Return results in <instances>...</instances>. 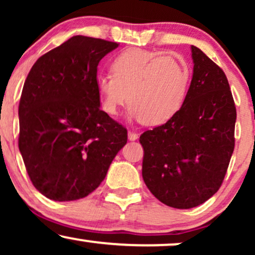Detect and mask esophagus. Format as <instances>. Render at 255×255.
<instances>
[{
  "label": "esophagus",
  "instance_id": "1",
  "mask_svg": "<svg viewBox=\"0 0 255 255\" xmlns=\"http://www.w3.org/2000/svg\"><path fill=\"white\" fill-rule=\"evenodd\" d=\"M128 139H129L130 141H134V140L137 139V134L135 131H128Z\"/></svg>",
  "mask_w": 255,
  "mask_h": 255
}]
</instances>
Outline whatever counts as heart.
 Masks as SVG:
<instances>
[{
	"label": "heart",
	"mask_w": 255,
	"mask_h": 255,
	"mask_svg": "<svg viewBox=\"0 0 255 255\" xmlns=\"http://www.w3.org/2000/svg\"><path fill=\"white\" fill-rule=\"evenodd\" d=\"M111 74H99L96 85L108 115H118L128 99V116L146 126L165 124L182 107L191 69L182 56L129 49L114 58Z\"/></svg>",
	"instance_id": "obj_1"
}]
</instances>
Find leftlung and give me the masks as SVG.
<instances>
[{
    "mask_svg": "<svg viewBox=\"0 0 255 255\" xmlns=\"http://www.w3.org/2000/svg\"><path fill=\"white\" fill-rule=\"evenodd\" d=\"M193 78L182 107L140 135L142 178L175 209L199 206L218 191L235 146L236 108L221 67L192 45Z\"/></svg>",
    "mask_w": 255,
    "mask_h": 255,
    "instance_id": "left-lung-1",
    "label": "left lung"
}]
</instances>
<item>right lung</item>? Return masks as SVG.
I'll return each instance as SVG.
<instances>
[{"label": "right lung", "instance_id": "obj_1", "mask_svg": "<svg viewBox=\"0 0 255 255\" xmlns=\"http://www.w3.org/2000/svg\"><path fill=\"white\" fill-rule=\"evenodd\" d=\"M118 46L74 36L38 58L26 78L19 150L33 186L51 200L87 197L127 144V129L99 108L96 85L99 61Z\"/></svg>", "mask_w": 255, "mask_h": 255}]
</instances>
